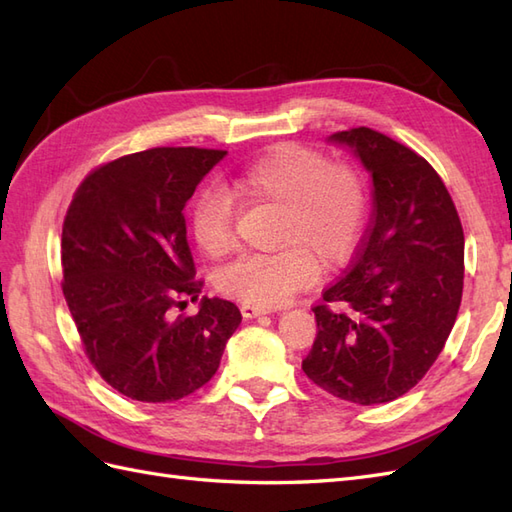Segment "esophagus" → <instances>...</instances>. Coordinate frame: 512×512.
<instances>
[{
	"instance_id": "obj_1",
	"label": "esophagus",
	"mask_w": 512,
	"mask_h": 512,
	"mask_svg": "<svg viewBox=\"0 0 512 512\" xmlns=\"http://www.w3.org/2000/svg\"><path fill=\"white\" fill-rule=\"evenodd\" d=\"M269 310L260 308V306H254V304H241V315L245 319H254V317H260V315H267Z\"/></svg>"
}]
</instances>
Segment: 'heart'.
Returning a JSON list of instances; mask_svg holds the SVG:
<instances>
[{
	"label": "heart",
	"mask_w": 512,
	"mask_h": 512,
	"mask_svg": "<svg viewBox=\"0 0 512 512\" xmlns=\"http://www.w3.org/2000/svg\"><path fill=\"white\" fill-rule=\"evenodd\" d=\"M234 197L280 206L278 243L271 254H245L223 267L217 289L245 304L278 306L317 276L323 267L350 256L365 223V186L345 165L302 145H276L236 171L228 182ZM189 232L208 258H221L232 245V199L226 191H199L189 206Z\"/></svg>",
	"instance_id": "heart-1"
}]
</instances>
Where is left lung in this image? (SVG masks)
<instances>
[{"label": "left lung", "instance_id": "left-lung-1", "mask_svg": "<svg viewBox=\"0 0 512 512\" xmlns=\"http://www.w3.org/2000/svg\"><path fill=\"white\" fill-rule=\"evenodd\" d=\"M328 143L369 171L373 221L352 267L313 308L317 339L302 369L339 400L386 404L426 376L454 328L465 234L439 173L413 149L369 128Z\"/></svg>", "mask_w": 512, "mask_h": 512}]
</instances>
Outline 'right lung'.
<instances>
[{
  "label": "right lung",
  "instance_id": "right-lung-1",
  "mask_svg": "<svg viewBox=\"0 0 512 512\" xmlns=\"http://www.w3.org/2000/svg\"><path fill=\"white\" fill-rule=\"evenodd\" d=\"M228 152L154 147L108 162L80 184L62 226V293L86 356L136 402H176L219 369L241 323L228 299L202 297L184 206Z\"/></svg>",
  "mask_w": 512,
  "mask_h": 512
}]
</instances>
